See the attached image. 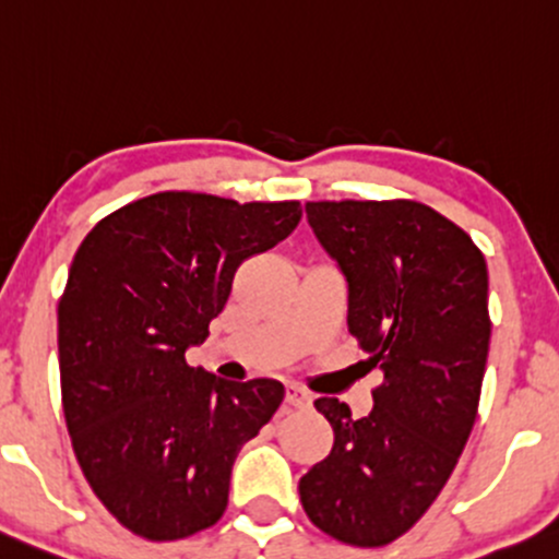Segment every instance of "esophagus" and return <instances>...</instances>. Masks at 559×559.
<instances>
[{"label":"esophagus","mask_w":559,"mask_h":559,"mask_svg":"<svg viewBox=\"0 0 559 559\" xmlns=\"http://www.w3.org/2000/svg\"><path fill=\"white\" fill-rule=\"evenodd\" d=\"M309 403H312V399H309L307 390H301L297 385H288L286 388V406L292 408H307Z\"/></svg>","instance_id":"34e87169"}]
</instances>
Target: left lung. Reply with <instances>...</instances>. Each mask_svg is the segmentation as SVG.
<instances>
[{"instance_id":"8db88e82","label":"left lung","mask_w":559,"mask_h":559,"mask_svg":"<svg viewBox=\"0 0 559 559\" xmlns=\"http://www.w3.org/2000/svg\"><path fill=\"white\" fill-rule=\"evenodd\" d=\"M309 226L348 281V333L378 367L374 408H314L333 450L299 479L309 521L352 547H385L445 487L479 412L492 320L472 237L416 200H318Z\"/></svg>"}]
</instances>
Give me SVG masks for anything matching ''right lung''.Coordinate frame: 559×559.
I'll list each match as a JSON object with an SVG mask.
<instances>
[{
    "label": "right lung",
    "mask_w": 559,
    "mask_h": 559,
    "mask_svg": "<svg viewBox=\"0 0 559 559\" xmlns=\"http://www.w3.org/2000/svg\"><path fill=\"white\" fill-rule=\"evenodd\" d=\"M299 200L147 194L100 218L59 299L67 432L104 508L147 542L211 528L231 466L284 401L275 380L226 382L187 365L237 267L294 231Z\"/></svg>",
    "instance_id": "add662e5"
}]
</instances>
